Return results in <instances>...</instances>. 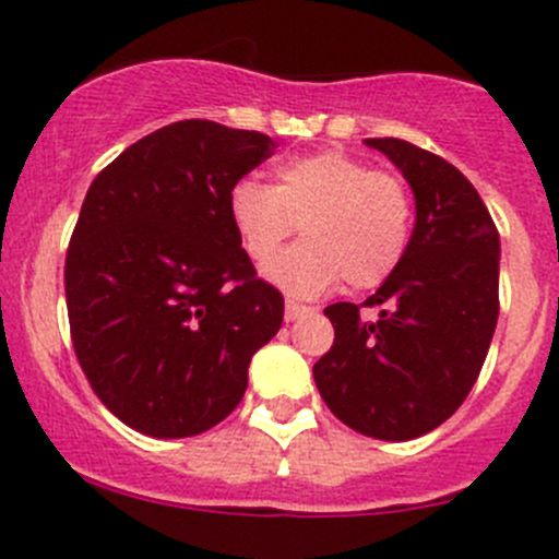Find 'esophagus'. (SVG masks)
I'll return each instance as SVG.
<instances>
[{
    "mask_svg": "<svg viewBox=\"0 0 559 559\" xmlns=\"http://www.w3.org/2000/svg\"><path fill=\"white\" fill-rule=\"evenodd\" d=\"M308 313H313V308L300 306V302H295V300H286V321H295V319H300V316H308Z\"/></svg>",
    "mask_w": 559,
    "mask_h": 559,
    "instance_id": "obj_1",
    "label": "esophagus"
}]
</instances>
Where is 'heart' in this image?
I'll return each mask as SVG.
<instances>
[{
	"label": "heart",
	"instance_id": "heart-1",
	"mask_svg": "<svg viewBox=\"0 0 559 559\" xmlns=\"http://www.w3.org/2000/svg\"><path fill=\"white\" fill-rule=\"evenodd\" d=\"M229 222L259 267L304 224L307 240L267 265V278L289 295L316 297L343 278L352 289H376L408 253L414 194L403 175L346 151H316L281 162L273 186L238 180Z\"/></svg>",
	"mask_w": 559,
	"mask_h": 559
}]
</instances>
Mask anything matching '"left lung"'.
Wrapping results in <instances>:
<instances>
[{
	"instance_id": "1",
	"label": "left lung",
	"mask_w": 559,
	"mask_h": 559,
	"mask_svg": "<svg viewBox=\"0 0 559 559\" xmlns=\"http://www.w3.org/2000/svg\"><path fill=\"white\" fill-rule=\"evenodd\" d=\"M416 197L408 253L362 306L335 302L330 352L313 365L326 408L379 441H411L449 419L476 384L498 324L500 238L454 165L408 140L370 138ZM362 307L380 311L373 320Z\"/></svg>"
}]
</instances>
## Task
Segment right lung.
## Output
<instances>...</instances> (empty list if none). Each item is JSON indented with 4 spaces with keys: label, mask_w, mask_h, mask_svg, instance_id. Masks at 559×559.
I'll return each mask as SVG.
<instances>
[{
    "label": "right lung",
    "mask_w": 559,
    "mask_h": 559,
    "mask_svg": "<svg viewBox=\"0 0 559 559\" xmlns=\"http://www.w3.org/2000/svg\"><path fill=\"white\" fill-rule=\"evenodd\" d=\"M262 132L175 121L88 186L64 262L75 357L94 394L151 438H189L243 400L284 297L229 222V191L273 156Z\"/></svg>",
    "instance_id": "1"
}]
</instances>
